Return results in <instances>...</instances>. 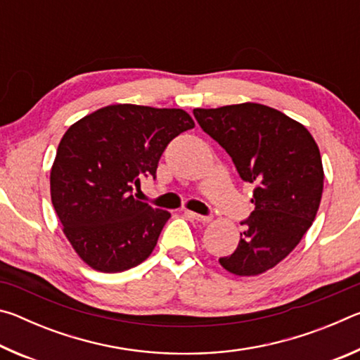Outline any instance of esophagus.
<instances>
[{
  "label": "esophagus",
  "instance_id": "obj_1",
  "mask_svg": "<svg viewBox=\"0 0 360 360\" xmlns=\"http://www.w3.org/2000/svg\"><path fill=\"white\" fill-rule=\"evenodd\" d=\"M184 214L187 217L193 219V221H198V222H210L211 221L210 216H202V214H198V212H193V211H188V210L184 212Z\"/></svg>",
  "mask_w": 360,
  "mask_h": 360
}]
</instances>
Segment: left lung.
<instances>
[{
  "label": "left lung",
  "mask_w": 360,
  "mask_h": 360,
  "mask_svg": "<svg viewBox=\"0 0 360 360\" xmlns=\"http://www.w3.org/2000/svg\"><path fill=\"white\" fill-rule=\"evenodd\" d=\"M193 115L229 152L241 179L255 186L238 248L219 264L236 276L262 275L294 251L318 214L324 188L318 144L300 122L259 103L197 108Z\"/></svg>",
  "instance_id": "obj_1"
}]
</instances>
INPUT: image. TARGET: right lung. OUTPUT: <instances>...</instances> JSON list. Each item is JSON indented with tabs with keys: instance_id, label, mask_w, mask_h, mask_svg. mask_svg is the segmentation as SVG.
I'll return each instance as SVG.
<instances>
[{
	"instance_id": "obj_1",
	"label": "right lung",
	"mask_w": 360,
	"mask_h": 360,
	"mask_svg": "<svg viewBox=\"0 0 360 360\" xmlns=\"http://www.w3.org/2000/svg\"><path fill=\"white\" fill-rule=\"evenodd\" d=\"M195 127L184 109L109 105L75 122L51 168V198L84 264L125 271L149 257L172 214L135 198L141 176H155L163 150Z\"/></svg>"
}]
</instances>
